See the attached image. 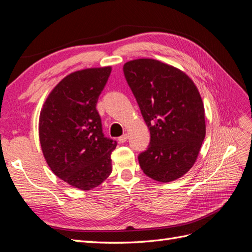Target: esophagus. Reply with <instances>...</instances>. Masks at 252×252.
<instances>
[{
    "instance_id": "34e87169",
    "label": "esophagus",
    "mask_w": 252,
    "mask_h": 252,
    "mask_svg": "<svg viewBox=\"0 0 252 252\" xmlns=\"http://www.w3.org/2000/svg\"><path fill=\"white\" fill-rule=\"evenodd\" d=\"M127 139H128V135L125 133V134H123V135H121L118 140H119L120 143H125V142L127 141Z\"/></svg>"
}]
</instances>
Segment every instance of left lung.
I'll list each match as a JSON object with an SVG mask.
<instances>
[{
    "mask_svg": "<svg viewBox=\"0 0 252 252\" xmlns=\"http://www.w3.org/2000/svg\"><path fill=\"white\" fill-rule=\"evenodd\" d=\"M123 71L150 131L149 146L138 157L143 172L163 183L181 178L206 134L199 90L187 74L157 60L130 61Z\"/></svg>",
    "mask_w": 252,
    "mask_h": 252,
    "instance_id": "1",
    "label": "left lung"
}]
</instances>
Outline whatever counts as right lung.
Masks as SVG:
<instances>
[{"instance_id":"add662e5","label":"right lung","mask_w":252,"mask_h":252,"mask_svg":"<svg viewBox=\"0 0 252 252\" xmlns=\"http://www.w3.org/2000/svg\"><path fill=\"white\" fill-rule=\"evenodd\" d=\"M111 67L75 71L61 81L40 113L39 134L52 172L68 184L90 190L111 173L117 142L103 133L96 110Z\"/></svg>"}]
</instances>
